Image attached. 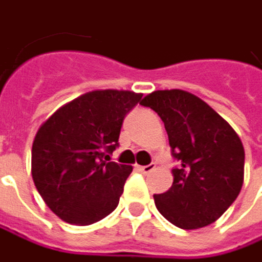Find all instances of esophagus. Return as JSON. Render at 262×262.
I'll list each match as a JSON object with an SVG mask.
<instances>
[{"mask_svg": "<svg viewBox=\"0 0 262 262\" xmlns=\"http://www.w3.org/2000/svg\"><path fill=\"white\" fill-rule=\"evenodd\" d=\"M136 169H138L139 172H142V173H149V172H152V170L156 169V164L151 163V164H148V166H136Z\"/></svg>", "mask_w": 262, "mask_h": 262, "instance_id": "34e87169", "label": "esophagus"}]
</instances>
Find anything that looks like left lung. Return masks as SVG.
Segmentation results:
<instances>
[{
  "mask_svg": "<svg viewBox=\"0 0 262 262\" xmlns=\"http://www.w3.org/2000/svg\"><path fill=\"white\" fill-rule=\"evenodd\" d=\"M141 105L160 116L178 160L172 187L154 194L156 208L182 230L215 223L243 185L245 149L238 135L206 102L179 89L152 92Z\"/></svg>",
  "mask_w": 262,
  "mask_h": 262,
  "instance_id": "left-lung-1",
  "label": "left lung"
}]
</instances>
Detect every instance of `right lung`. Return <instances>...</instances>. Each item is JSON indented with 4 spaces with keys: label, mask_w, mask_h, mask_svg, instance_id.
<instances>
[{
    "label": "right lung",
    "mask_w": 262,
    "mask_h": 262,
    "mask_svg": "<svg viewBox=\"0 0 262 262\" xmlns=\"http://www.w3.org/2000/svg\"><path fill=\"white\" fill-rule=\"evenodd\" d=\"M142 95L95 90L60 106L37 132L32 179L60 220L90 225L118 205L132 166L111 162L126 114Z\"/></svg>",
    "instance_id": "add662e5"
}]
</instances>
